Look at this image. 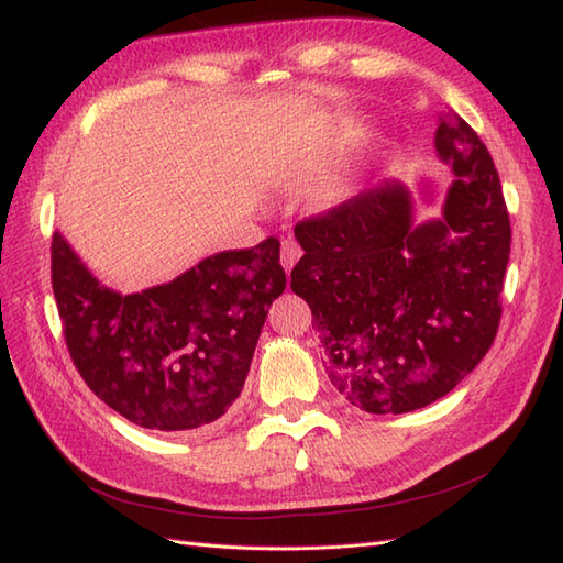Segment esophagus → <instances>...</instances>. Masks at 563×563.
I'll return each mask as SVG.
<instances>
[{
  "label": "esophagus",
  "instance_id": "34e87169",
  "mask_svg": "<svg viewBox=\"0 0 563 563\" xmlns=\"http://www.w3.org/2000/svg\"><path fill=\"white\" fill-rule=\"evenodd\" d=\"M302 256V246L295 242V239H283V246H280V263L285 271H292V266Z\"/></svg>",
  "mask_w": 563,
  "mask_h": 563
}]
</instances>
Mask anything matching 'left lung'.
I'll list each match as a JSON object with an SVG mask.
<instances>
[{"label": "left lung", "instance_id": "8db88e82", "mask_svg": "<svg viewBox=\"0 0 563 563\" xmlns=\"http://www.w3.org/2000/svg\"><path fill=\"white\" fill-rule=\"evenodd\" d=\"M454 172L442 218L413 224L411 196L382 184L295 224L290 288L312 309L329 379L367 413L445 397L492 349L510 218L492 154L457 113L435 133Z\"/></svg>", "mask_w": 563, "mask_h": 563}]
</instances>
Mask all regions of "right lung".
I'll use <instances>...</instances> for the list:
<instances>
[{"instance_id":"1","label":"right lung","mask_w":563,"mask_h":563,"mask_svg":"<svg viewBox=\"0 0 563 563\" xmlns=\"http://www.w3.org/2000/svg\"><path fill=\"white\" fill-rule=\"evenodd\" d=\"M53 292L71 363L113 411L142 428L190 430L242 394L268 307L285 290L280 242L222 251L135 295L99 285L63 236Z\"/></svg>"}]
</instances>
